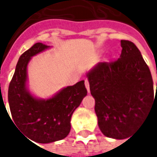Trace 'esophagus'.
<instances>
[{"instance_id": "obj_1", "label": "esophagus", "mask_w": 157, "mask_h": 157, "mask_svg": "<svg viewBox=\"0 0 157 157\" xmlns=\"http://www.w3.org/2000/svg\"><path fill=\"white\" fill-rule=\"evenodd\" d=\"M85 85H86V89H87V91L89 92L90 91V88H89V82L86 79L85 80Z\"/></svg>"}]
</instances>
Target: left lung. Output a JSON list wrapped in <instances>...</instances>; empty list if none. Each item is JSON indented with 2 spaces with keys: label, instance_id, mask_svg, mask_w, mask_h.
Wrapping results in <instances>:
<instances>
[{
  "label": "left lung",
  "instance_id": "left-lung-1",
  "mask_svg": "<svg viewBox=\"0 0 157 157\" xmlns=\"http://www.w3.org/2000/svg\"><path fill=\"white\" fill-rule=\"evenodd\" d=\"M121 46L117 60L99 62L86 74L98 128L117 140L134 134L152 105L157 106V84L155 97L151 71L140 50L127 40L121 41Z\"/></svg>",
  "mask_w": 157,
  "mask_h": 157
}]
</instances>
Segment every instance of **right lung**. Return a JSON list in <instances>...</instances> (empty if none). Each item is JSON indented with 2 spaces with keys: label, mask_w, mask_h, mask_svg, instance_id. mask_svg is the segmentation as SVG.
<instances>
[{
  "label": "right lung",
  "mask_w": 157,
  "mask_h": 157,
  "mask_svg": "<svg viewBox=\"0 0 157 157\" xmlns=\"http://www.w3.org/2000/svg\"><path fill=\"white\" fill-rule=\"evenodd\" d=\"M49 47L36 43L24 52L8 88L9 107L16 126L26 138L39 143L60 140L68 136L71 115L87 94L84 80L47 99L37 98L29 93L27 88L28 64L33 56Z\"/></svg>",
  "instance_id": "1"
}]
</instances>
